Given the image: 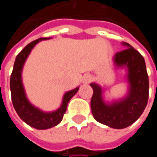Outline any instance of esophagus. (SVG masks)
<instances>
[{"instance_id":"34e87169","label":"esophagus","mask_w":157,"mask_h":157,"mask_svg":"<svg viewBox=\"0 0 157 157\" xmlns=\"http://www.w3.org/2000/svg\"><path fill=\"white\" fill-rule=\"evenodd\" d=\"M92 80H93V77H92L91 75H84L83 77H82V82L84 83H89V82H92Z\"/></svg>"}]
</instances>
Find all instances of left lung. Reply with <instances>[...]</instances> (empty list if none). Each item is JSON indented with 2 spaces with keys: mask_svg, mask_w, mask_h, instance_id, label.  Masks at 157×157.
Returning <instances> with one entry per match:
<instances>
[{
  "mask_svg": "<svg viewBox=\"0 0 157 157\" xmlns=\"http://www.w3.org/2000/svg\"><path fill=\"white\" fill-rule=\"evenodd\" d=\"M125 49L114 55L117 66H126L130 84L128 95L118 102L105 104L102 97V88L91 83L94 94L91 99V109L94 118L112 128L123 129L134 124L143 113L148 102L149 81L144 59L129 44L123 42Z\"/></svg>",
  "mask_w": 157,
  "mask_h": 157,
  "instance_id": "1",
  "label": "left lung"
}]
</instances>
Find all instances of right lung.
Instances as JSON below:
<instances>
[{
    "instance_id": "add662e5",
    "label": "right lung",
    "mask_w": 157,
    "mask_h": 157,
    "mask_svg": "<svg viewBox=\"0 0 157 157\" xmlns=\"http://www.w3.org/2000/svg\"><path fill=\"white\" fill-rule=\"evenodd\" d=\"M49 38H39L32 43H30L27 46L23 48L19 54L16 56L13 70L11 75L10 79V88L12 94V101L16 113L20 116V118L30 126L39 129L44 130L51 127H53L61 123L63 120V114L66 112L67 105L71 98L77 93L79 87L66 93L63 99V104L61 107L57 111L52 113H44L41 110L32 105L26 98L24 89L21 83V70L24 64L26 58L31 52L32 49L34 47L36 44L43 40H46Z\"/></svg>"
}]
</instances>
